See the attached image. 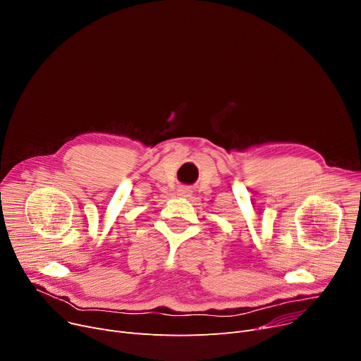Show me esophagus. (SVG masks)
I'll use <instances>...</instances> for the list:
<instances>
[{"label":"esophagus","instance_id":"esophagus-1","mask_svg":"<svg viewBox=\"0 0 361 361\" xmlns=\"http://www.w3.org/2000/svg\"><path fill=\"white\" fill-rule=\"evenodd\" d=\"M177 195L181 196V197H188V196L192 195V190H190V188H188V187H178Z\"/></svg>","mask_w":361,"mask_h":361}]
</instances>
